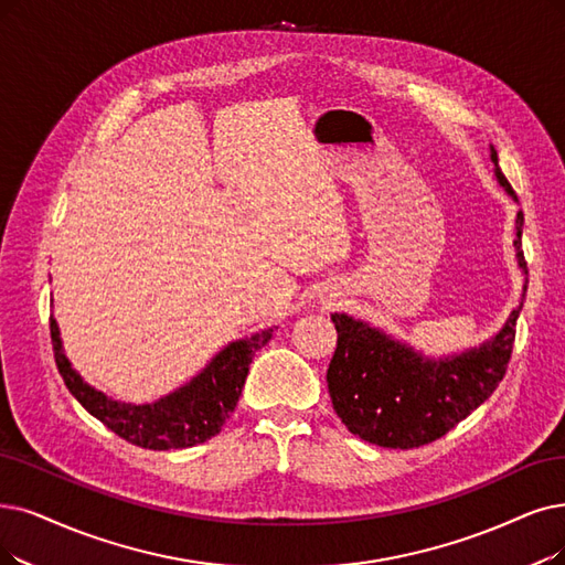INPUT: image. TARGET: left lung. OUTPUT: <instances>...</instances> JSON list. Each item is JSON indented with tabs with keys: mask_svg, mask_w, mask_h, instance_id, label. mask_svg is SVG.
<instances>
[{
	"mask_svg": "<svg viewBox=\"0 0 565 565\" xmlns=\"http://www.w3.org/2000/svg\"><path fill=\"white\" fill-rule=\"evenodd\" d=\"M495 175L503 190L516 199L499 169L491 148ZM524 215H516V262L529 274L522 250ZM526 299V285L524 295ZM519 308L512 310L501 333L478 350L461 356L428 361L385 333L356 322L348 315H331L338 345L327 371L329 396L335 415L361 440L413 449L443 438L495 392L503 380L516 333Z\"/></svg>",
	"mask_w": 565,
	"mask_h": 565,
	"instance_id": "obj_1",
	"label": "left lung"
}]
</instances>
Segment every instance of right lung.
Here are the masks:
<instances>
[{"label": "right lung", "instance_id": "1", "mask_svg": "<svg viewBox=\"0 0 565 565\" xmlns=\"http://www.w3.org/2000/svg\"><path fill=\"white\" fill-rule=\"evenodd\" d=\"M270 335H274V329H266L224 348L204 373L162 401L152 405H129L110 401L102 392L85 385L72 369L70 359L62 354L60 331L51 318L55 364L66 390L113 434L146 449L194 447L217 436L236 408L255 352L270 341Z\"/></svg>", "mask_w": 565, "mask_h": 565}]
</instances>
